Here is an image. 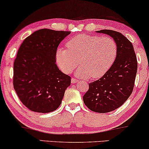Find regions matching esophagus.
<instances>
[{
  "instance_id": "1",
  "label": "esophagus",
  "mask_w": 149,
  "mask_h": 149,
  "mask_svg": "<svg viewBox=\"0 0 149 149\" xmlns=\"http://www.w3.org/2000/svg\"><path fill=\"white\" fill-rule=\"evenodd\" d=\"M79 80L77 79H74V78H72L71 79V82H72V84H75V83L78 82Z\"/></svg>"
}]
</instances>
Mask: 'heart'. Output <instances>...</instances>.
Returning a JSON list of instances; mask_svg holds the SVG:
<instances>
[{
  "mask_svg": "<svg viewBox=\"0 0 149 149\" xmlns=\"http://www.w3.org/2000/svg\"><path fill=\"white\" fill-rule=\"evenodd\" d=\"M67 49L59 48L56 60L63 72L71 73L79 63L76 74L80 78L97 79L103 76L114 63L118 46L109 36L80 34L66 43Z\"/></svg>",
  "mask_w": 149,
  "mask_h": 149,
  "instance_id": "obj_1",
  "label": "heart"
}]
</instances>
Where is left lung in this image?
<instances>
[{"instance_id": "left-lung-1", "label": "left lung", "mask_w": 149, "mask_h": 149, "mask_svg": "<svg viewBox=\"0 0 149 149\" xmlns=\"http://www.w3.org/2000/svg\"><path fill=\"white\" fill-rule=\"evenodd\" d=\"M96 32L111 36L117 44L118 54L109 70L101 78L89 84V90L83 99L92 111L107 113L123 105L132 93L138 62L133 44L123 34L107 29Z\"/></svg>"}]
</instances>
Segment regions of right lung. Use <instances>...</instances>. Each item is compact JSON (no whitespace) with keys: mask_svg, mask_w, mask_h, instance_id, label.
Here are the masks:
<instances>
[{"mask_svg":"<svg viewBox=\"0 0 149 149\" xmlns=\"http://www.w3.org/2000/svg\"><path fill=\"white\" fill-rule=\"evenodd\" d=\"M70 31L42 29L25 39L13 64V88L23 105L39 113L61 105L71 78L56 64L59 44Z\"/></svg>","mask_w":149,"mask_h":149,"instance_id":"right-lung-1","label":"right lung"}]
</instances>
